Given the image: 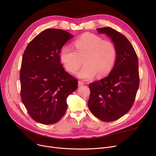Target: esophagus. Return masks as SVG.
Listing matches in <instances>:
<instances>
[{"instance_id":"esophagus-1","label":"esophagus","mask_w":156,"mask_h":156,"mask_svg":"<svg viewBox=\"0 0 156 156\" xmlns=\"http://www.w3.org/2000/svg\"><path fill=\"white\" fill-rule=\"evenodd\" d=\"M83 85H84V82H83V81H78V86L79 87Z\"/></svg>"}]
</instances>
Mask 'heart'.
Listing matches in <instances>:
<instances>
[{"label":"heart","mask_w":156,"mask_h":156,"mask_svg":"<svg viewBox=\"0 0 156 156\" xmlns=\"http://www.w3.org/2000/svg\"><path fill=\"white\" fill-rule=\"evenodd\" d=\"M75 51L64 46L60 51V59L64 68L71 73H75L82 64L83 66L76 73V76L88 80L95 75L102 78L112 70L116 57V50L110 41L93 34H86L73 43Z\"/></svg>","instance_id":"obj_1"}]
</instances>
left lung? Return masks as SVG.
Wrapping results in <instances>:
<instances>
[{"mask_svg": "<svg viewBox=\"0 0 156 156\" xmlns=\"http://www.w3.org/2000/svg\"><path fill=\"white\" fill-rule=\"evenodd\" d=\"M106 34L116 50L115 64L105 78L89 84V109L103 121H115L126 114L134 102L139 86L138 61L129 40L110 27L97 28Z\"/></svg>", "mask_w": 156, "mask_h": 156, "instance_id": "8db88e82", "label": "left lung"}]
</instances>
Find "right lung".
I'll return each mask as SVG.
<instances>
[{
    "mask_svg": "<svg viewBox=\"0 0 156 156\" xmlns=\"http://www.w3.org/2000/svg\"><path fill=\"white\" fill-rule=\"evenodd\" d=\"M74 35L48 28L37 35L24 52L20 71L21 97L33 119L44 125L58 122L66 111L67 97L77 80L61 63L62 46Z\"/></svg>",
    "mask_w": 156,
    "mask_h": 156,
    "instance_id": "1",
    "label": "right lung"
}]
</instances>
